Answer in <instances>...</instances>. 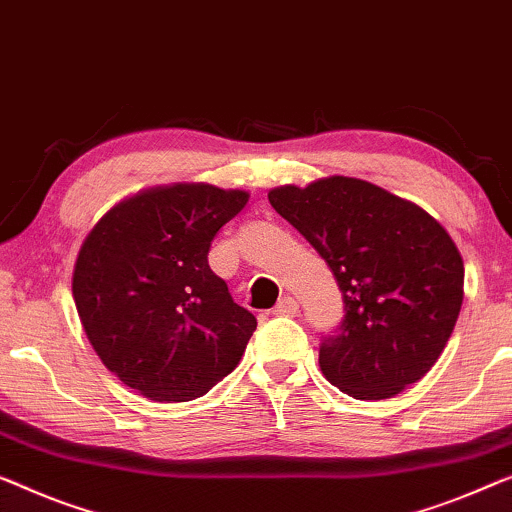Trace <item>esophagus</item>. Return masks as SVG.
Instances as JSON below:
<instances>
[{
  "label": "esophagus",
  "mask_w": 512,
  "mask_h": 512,
  "mask_svg": "<svg viewBox=\"0 0 512 512\" xmlns=\"http://www.w3.org/2000/svg\"><path fill=\"white\" fill-rule=\"evenodd\" d=\"M272 311L277 316H295L300 311V305H298V300L291 298V295H284V298L277 302V307H274Z\"/></svg>",
  "instance_id": "obj_1"
}]
</instances>
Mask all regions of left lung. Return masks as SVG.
I'll return each instance as SVG.
<instances>
[{
    "instance_id": "1",
    "label": "left lung",
    "mask_w": 512,
    "mask_h": 512,
    "mask_svg": "<svg viewBox=\"0 0 512 512\" xmlns=\"http://www.w3.org/2000/svg\"><path fill=\"white\" fill-rule=\"evenodd\" d=\"M270 205L314 247L344 295V321L318 365L348 397L388 399L446 348L464 298L455 242L416 203L358 177L272 189Z\"/></svg>"
}]
</instances>
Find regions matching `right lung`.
<instances>
[{"label":"right lung","mask_w":512,"mask_h":512,"mask_svg":"<svg viewBox=\"0 0 512 512\" xmlns=\"http://www.w3.org/2000/svg\"><path fill=\"white\" fill-rule=\"evenodd\" d=\"M247 191L152 187L103 214L73 268V300L103 365L154 402L203 397L238 367L256 330L207 263Z\"/></svg>","instance_id":"right-lung-1"}]
</instances>
